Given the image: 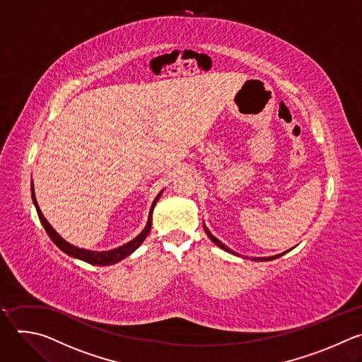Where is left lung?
Here are the masks:
<instances>
[{
  "instance_id": "obj_1",
  "label": "left lung",
  "mask_w": 362,
  "mask_h": 362,
  "mask_svg": "<svg viewBox=\"0 0 362 362\" xmlns=\"http://www.w3.org/2000/svg\"><path fill=\"white\" fill-rule=\"evenodd\" d=\"M204 228H205V227H204ZM205 233H206V235L211 238V241H212V243H215V244L218 245L220 248H223V250H226V251H228V252H231V254H235L233 250H230L227 245H224V244H223L220 240H216V238H215V237H214V235H212V234H211V233H209L206 228H205ZM282 254H285V252H282ZM282 254H279V255H274V257H267V258H254V259H257V261H271V259H275V258L281 257Z\"/></svg>"
}]
</instances>
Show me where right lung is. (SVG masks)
Masks as SVG:
<instances>
[{
    "label": "right lung",
    "instance_id": "right-lung-1",
    "mask_svg": "<svg viewBox=\"0 0 362 362\" xmlns=\"http://www.w3.org/2000/svg\"><path fill=\"white\" fill-rule=\"evenodd\" d=\"M31 191H33V201H34V205H35V208H37V212H38V216H40V221H41L42 227L45 228L47 234L49 235V238L54 241V244H55L61 251H64L65 254H68L69 257H74V258L83 259V261H86V262H88V264H93V265L115 264V262L124 259L125 257H128L131 252H134V251L142 244V241L147 238V235H148V233H150V230H151L153 209H154V206H156V204H157V201H158V198H160V195H161V192H160L158 197L154 199L153 206H151V211H150V216H148V223H147L146 228L142 230V233H141L138 237H135L132 241L124 244V245L119 247V248H115V250H111V251H104V252H95V251H88V250L77 248V247H74V245L68 244L65 240H62V238L55 233V230L49 226V223L44 218V215H42V212H41V209H40V206H38V204H37V199H35L34 188H33V187H31Z\"/></svg>",
    "mask_w": 362,
    "mask_h": 362
}]
</instances>
